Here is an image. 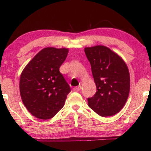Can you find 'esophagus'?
<instances>
[{
    "instance_id": "obj_1",
    "label": "esophagus",
    "mask_w": 151,
    "mask_h": 151,
    "mask_svg": "<svg viewBox=\"0 0 151 151\" xmlns=\"http://www.w3.org/2000/svg\"><path fill=\"white\" fill-rule=\"evenodd\" d=\"M81 89V86H76V87H75L73 88V91H75V92H78L80 91Z\"/></svg>"
}]
</instances>
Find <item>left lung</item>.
<instances>
[{
    "instance_id": "1",
    "label": "left lung",
    "mask_w": 151,
    "mask_h": 151,
    "mask_svg": "<svg viewBox=\"0 0 151 151\" xmlns=\"http://www.w3.org/2000/svg\"><path fill=\"white\" fill-rule=\"evenodd\" d=\"M96 92L88 105L101 116L116 114L123 108L130 91V75L121 57L105 46L86 47Z\"/></svg>"
}]
</instances>
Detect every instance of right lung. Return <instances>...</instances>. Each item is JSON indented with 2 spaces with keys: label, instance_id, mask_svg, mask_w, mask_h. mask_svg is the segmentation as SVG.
Segmentation results:
<instances>
[{
  "label": "right lung",
  "instance_id": "right-lung-1",
  "mask_svg": "<svg viewBox=\"0 0 151 151\" xmlns=\"http://www.w3.org/2000/svg\"><path fill=\"white\" fill-rule=\"evenodd\" d=\"M68 52L66 48H45L22 70L19 84L22 103L38 119L52 118L63 108L70 92L59 71Z\"/></svg>",
  "mask_w": 151,
  "mask_h": 151
}]
</instances>
